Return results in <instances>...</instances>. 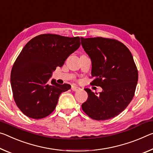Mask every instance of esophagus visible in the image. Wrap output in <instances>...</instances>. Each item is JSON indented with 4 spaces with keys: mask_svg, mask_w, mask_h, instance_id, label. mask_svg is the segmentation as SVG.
<instances>
[{
    "mask_svg": "<svg viewBox=\"0 0 153 153\" xmlns=\"http://www.w3.org/2000/svg\"><path fill=\"white\" fill-rule=\"evenodd\" d=\"M71 90L73 91H78L80 90V88H79V87H77L76 86H71Z\"/></svg>",
    "mask_w": 153,
    "mask_h": 153,
    "instance_id": "34e87169",
    "label": "esophagus"
}]
</instances>
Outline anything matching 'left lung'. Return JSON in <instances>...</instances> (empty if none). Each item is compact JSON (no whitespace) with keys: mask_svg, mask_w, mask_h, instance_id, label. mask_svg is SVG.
Segmentation results:
<instances>
[{"mask_svg":"<svg viewBox=\"0 0 153 153\" xmlns=\"http://www.w3.org/2000/svg\"><path fill=\"white\" fill-rule=\"evenodd\" d=\"M85 52L92 60V86L103 91L94 93L85 88L88 99L82 108L89 117L105 120L118 116L127 107L135 94L138 71L131 53L114 39L81 37Z\"/></svg>","mask_w":153,"mask_h":153,"instance_id":"obj_1","label":"left lung"}]
</instances>
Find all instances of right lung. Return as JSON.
<instances>
[{
    "mask_svg": "<svg viewBox=\"0 0 153 153\" xmlns=\"http://www.w3.org/2000/svg\"><path fill=\"white\" fill-rule=\"evenodd\" d=\"M80 45L79 37L42 34L33 38L18 55L11 72V86L17 106L28 117L41 119L55 110L60 94L71 88L52 79V71Z\"/></svg>",
    "mask_w": 153,
    "mask_h": 153,
    "instance_id": "obj_1",
    "label": "right lung"
}]
</instances>
